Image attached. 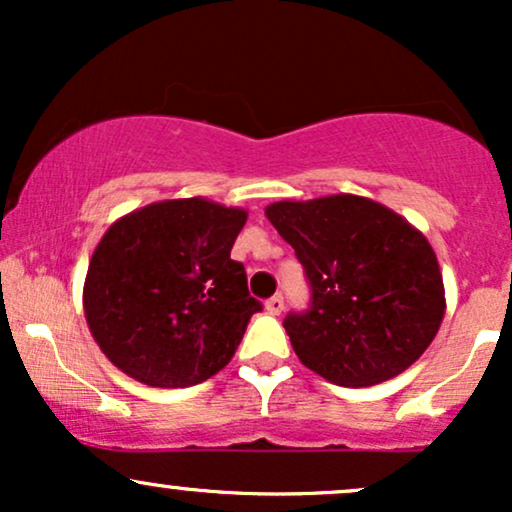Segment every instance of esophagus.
Listing matches in <instances>:
<instances>
[{
	"label": "esophagus",
	"instance_id": "1",
	"mask_svg": "<svg viewBox=\"0 0 512 512\" xmlns=\"http://www.w3.org/2000/svg\"><path fill=\"white\" fill-rule=\"evenodd\" d=\"M264 308H267L269 315H279L281 310H284V296H279V293H276V296H272L267 303H264Z\"/></svg>",
	"mask_w": 512,
	"mask_h": 512
}]
</instances>
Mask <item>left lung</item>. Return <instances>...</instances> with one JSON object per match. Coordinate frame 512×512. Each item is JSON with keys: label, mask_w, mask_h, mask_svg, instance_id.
Returning a JSON list of instances; mask_svg holds the SVG:
<instances>
[{"label": "left lung", "mask_w": 512, "mask_h": 512, "mask_svg": "<svg viewBox=\"0 0 512 512\" xmlns=\"http://www.w3.org/2000/svg\"><path fill=\"white\" fill-rule=\"evenodd\" d=\"M296 250L313 296L284 320L305 368L344 387L407 370L445 313L436 252L407 219L368 197L330 195L264 209Z\"/></svg>", "instance_id": "obj_1"}]
</instances>
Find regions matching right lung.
Listing matches in <instances>:
<instances>
[{
    "mask_svg": "<svg viewBox=\"0 0 512 512\" xmlns=\"http://www.w3.org/2000/svg\"><path fill=\"white\" fill-rule=\"evenodd\" d=\"M248 211L202 197L117 219L84 284L88 330L110 363L151 387H190L236 354L262 303L231 248Z\"/></svg>",
    "mask_w": 512,
    "mask_h": 512,
    "instance_id": "add662e5",
    "label": "right lung"
}]
</instances>
